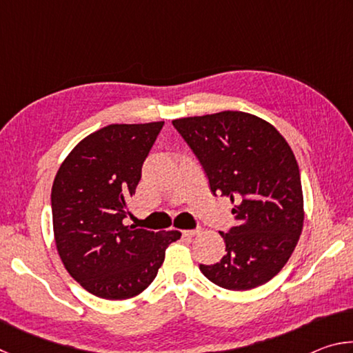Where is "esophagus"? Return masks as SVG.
<instances>
[{"instance_id":"obj_1","label":"esophagus","mask_w":353,"mask_h":353,"mask_svg":"<svg viewBox=\"0 0 353 353\" xmlns=\"http://www.w3.org/2000/svg\"><path fill=\"white\" fill-rule=\"evenodd\" d=\"M198 232H199L198 229H193V230H183L182 234H183L185 236H194L196 234H198Z\"/></svg>"}]
</instances>
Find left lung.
<instances>
[{"mask_svg":"<svg viewBox=\"0 0 353 353\" xmlns=\"http://www.w3.org/2000/svg\"><path fill=\"white\" fill-rule=\"evenodd\" d=\"M204 168L214 196L235 202L236 224L221 232L225 255L201 272L221 288L246 291L277 276L303 225L301 172L272 124L244 112L172 121Z\"/></svg>","mask_w":353,"mask_h":353,"instance_id":"8db88e82","label":"left lung"}]
</instances>
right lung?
Listing matches in <instances>:
<instances>
[{"mask_svg": "<svg viewBox=\"0 0 353 353\" xmlns=\"http://www.w3.org/2000/svg\"><path fill=\"white\" fill-rule=\"evenodd\" d=\"M163 121L110 124L88 135L59 168L51 190L57 252L83 290L107 301L145 291L179 232L126 225L128 199Z\"/></svg>", "mask_w": 353, "mask_h": 353, "instance_id": "add662e5", "label": "right lung"}]
</instances>
